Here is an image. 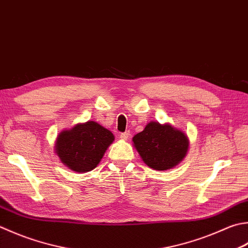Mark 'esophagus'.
Returning a JSON list of instances; mask_svg holds the SVG:
<instances>
[{
	"label": "esophagus",
	"instance_id": "esophagus-1",
	"mask_svg": "<svg viewBox=\"0 0 248 248\" xmlns=\"http://www.w3.org/2000/svg\"><path fill=\"white\" fill-rule=\"evenodd\" d=\"M129 135H130V132H129V131H125V132H124V133H120V134H119V138H120L121 140H128V139H129Z\"/></svg>",
	"mask_w": 248,
	"mask_h": 248
}]
</instances>
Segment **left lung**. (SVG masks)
I'll return each mask as SVG.
<instances>
[{
    "instance_id": "left-lung-1",
    "label": "left lung",
    "mask_w": 248,
    "mask_h": 248,
    "mask_svg": "<svg viewBox=\"0 0 248 248\" xmlns=\"http://www.w3.org/2000/svg\"><path fill=\"white\" fill-rule=\"evenodd\" d=\"M132 140L144 163L158 171L177 166L186 157L189 147L188 138L183 131L156 121L146 124Z\"/></svg>"
}]
</instances>
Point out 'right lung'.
Wrapping results in <instances>:
<instances>
[{
    "label": "right lung",
    "instance_id": "obj_1",
    "mask_svg": "<svg viewBox=\"0 0 248 248\" xmlns=\"http://www.w3.org/2000/svg\"><path fill=\"white\" fill-rule=\"evenodd\" d=\"M114 134L95 121L78 124L58 135L56 153L61 162L74 172L93 170L113 143Z\"/></svg>",
    "mask_w": 248,
    "mask_h": 248
}]
</instances>
